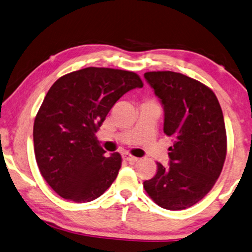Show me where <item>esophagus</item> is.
Returning a JSON list of instances; mask_svg holds the SVG:
<instances>
[{"label":"esophagus","instance_id":"34e87169","mask_svg":"<svg viewBox=\"0 0 252 252\" xmlns=\"http://www.w3.org/2000/svg\"><path fill=\"white\" fill-rule=\"evenodd\" d=\"M122 157H123V159H125V160L129 161L130 163H134V162H137V161H138V159H139V158L134 157V156H132L131 154H127V153H125V154H123V155H122Z\"/></svg>","mask_w":252,"mask_h":252}]
</instances>
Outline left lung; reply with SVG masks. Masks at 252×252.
Listing matches in <instances>:
<instances>
[{
    "instance_id": "left-lung-1",
    "label": "left lung",
    "mask_w": 252,
    "mask_h": 252,
    "mask_svg": "<svg viewBox=\"0 0 252 252\" xmlns=\"http://www.w3.org/2000/svg\"><path fill=\"white\" fill-rule=\"evenodd\" d=\"M145 78L165 111L163 132L174 139L170 165L157 162V173L143 182L150 198L162 209L193 206L212 189L226 157L222 109L213 91L175 71H148Z\"/></svg>"
}]
</instances>
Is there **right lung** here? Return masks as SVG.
Instances as JSON below:
<instances>
[{
  "label": "right lung",
  "instance_id": "right-lung-1",
  "mask_svg": "<svg viewBox=\"0 0 252 252\" xmlns=\"http://www.w3.org/2000/svg\"><path fill=\"white\" fill-rule=\"evenodd\" d=\"M129 70L87 67L62 76L34 119V156L40 174L59 196L91 202L109 189L121 168L119 153L105 157L95 133L118 99L142 87Z\"/></svg>",
  "mask_w": 252,
  "mask_h": 252
}]
</instances>
